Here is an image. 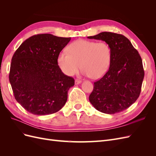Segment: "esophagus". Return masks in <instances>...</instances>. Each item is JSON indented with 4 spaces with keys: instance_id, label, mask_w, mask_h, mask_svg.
Listing matches in <instances>:
<instances>
[{
    "instance_id": "1",
    "label": "esophagus",
    "mask_w": 156,
    "mask_h": 156,
    "mask_svg": "<svg viewBox=\"0 0 156 156\" xmlns=\"http://www.w3.org/2000/svg\"><path fill=\"white\" fill-rule=\"evenodd\" d=\"M81 83H82V81H80V80H78V79H76L75 81V84H81Z\"/></svg>"
}]
</instances>
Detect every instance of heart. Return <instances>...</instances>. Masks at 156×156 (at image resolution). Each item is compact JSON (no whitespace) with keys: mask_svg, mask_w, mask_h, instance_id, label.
<instances>
[{"mask_svg":"<svg viewBox=\"0 0 156 156\" xmlns=\"http://www.w3.org/2000/svg\"><path fill=\"white\" fill-rule=\"evenodd\" d=\"M68 51L60 52L57 58L60 68L68 76L75 75L81 67L83 75L99 79L109 69L112 52L105 41L77 40L69 45Z\"/></svg>","mask_w":156,"mask_h":156,"instance_id":"b5f03b06","label":"heart"}]
</instances>
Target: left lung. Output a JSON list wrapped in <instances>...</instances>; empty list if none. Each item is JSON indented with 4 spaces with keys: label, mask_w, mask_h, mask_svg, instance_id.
Here are the masks:
<instances>
[{
    "label": "left lung",
    "mask_w": 156,
    "mask_h": 156,
    "mask_svg": "<svg viewBox=\"0 0 156 156\" xmlns=\"http://www.w3.org/2000/svg\"><path fill=\"white\" fill-rule=\"evenodd\" d=\"M87 37L105 41L112 52L109 69L94 83L90 102L96 109L105 114L126 110L136 101L140 93L144 72L140 55L122 34L103 32Z\"/></svg>",
    "instance_id": "8db88e82"
}]
</instances>
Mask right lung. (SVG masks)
Instances as JSON below:
<instances>
[{
    "label": "right lung",
    "instance_id": "add662e5",
    "mask_svg": "<svg viewBox=\"0 0 156 156\" xmlns=\"http://www.w3.org/2000/svg\"><path fill=\"white\" fill-rule=\"evenodd\" d=\"M70 40L51 34L34 35L14 53L9 80L16 100L28 112L51 115L66 103L75 81L63 73L57 58Z\"/></svg>",
    "mask_w": 156,
    "mask_h": 156
}]
</instances>
